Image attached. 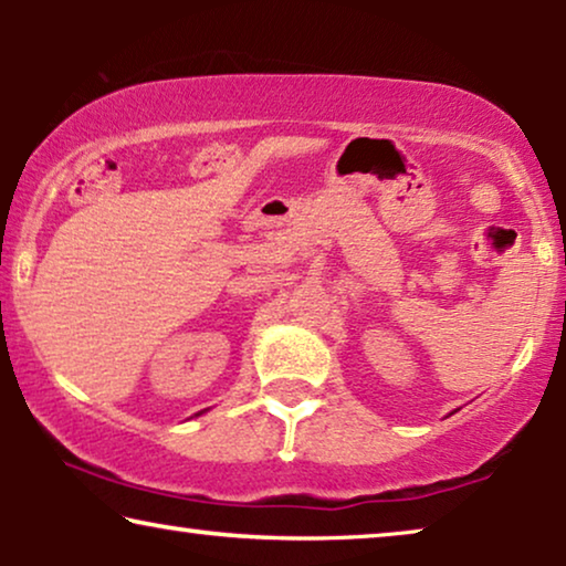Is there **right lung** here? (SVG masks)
Segmentation results:
<instances>
[{"label": "right lung", "mask_w": 566, "mask_h": 566, "mask_svg": "<svg viewBox=\"0 0 566 566\" xmlns=\"http://www.w3.org/2000/svg\"><path fill=\"white\" fill-rule=\"evenodd\" d=\"M198 415H200V412H198Z\"/></svg>", "instance_id": "1"}]
</instances>
